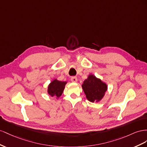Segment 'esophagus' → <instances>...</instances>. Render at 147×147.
Segmentation results:
<instances>
[{"instance_id": "34e87169", "label": "esophagus", "mask_w": 147, "mask_h": 147, "mask_svg": "<svg viewBox=\"0 0 147 147\" xmlns=\"http://www.w3.org/2000/svg\"><path fill=\"white\" fill-rule=\"evenodd\" d=\"M71 81L73 82H76L78 81V78L76 76H73L71 78Z\"/></svg>"}]
</instances>
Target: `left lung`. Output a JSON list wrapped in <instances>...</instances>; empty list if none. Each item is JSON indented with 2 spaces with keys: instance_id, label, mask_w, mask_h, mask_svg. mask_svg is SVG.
Returning a JSON list of instances; mask_svg holds the SVG:
<instances>
[{
  "instance_id": "1",
  "label": "left lung",
  "mask_w": 147,
  "mask_h": 147,
  "mask_svg": "<svg viewBox=\"0 0 147 147\" xmlns=\"http://www.w3.org/2000/svg\"><path fill=\"white\" fill-rule=\"evenodd\" d=\"M86 98L90 102H99L108 89L107 84L94 74H89L82 84Z\"/></svg>"
}]
</instances>
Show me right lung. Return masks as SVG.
<instances>
[{"label":"right lung","instance_id":"obj_1","mask_svg":"<svg viewBox=\"0 0 147 147\" xmlns=\"http://www.w3.org/2000/svg\"><path fill=\"white\" fill-rule=\"evenodd\" d=\"M66 84V81H61L54 79L48 85L47 94L51 97H55L58 99L63 92Z\"/></svg>","mask_w":147,"mask_h":147}]
</instances>
